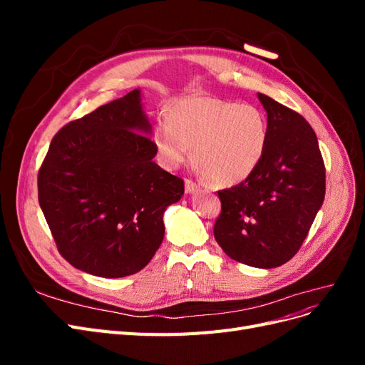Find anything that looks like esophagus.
<instances>
[{
  "instance_id": "esophagus-1",
  "label": "esophagus",
  "mask_w": 365,
  "mask_h": 365,
  "mask_svg": "<svg viewBox=\"0 0 365 365\" xmlns=\"http://www.w3.org/2000/svg\"><path fill=\"white\" fill-rule=\"evenodd\" d=\"M197 189V184L193 180H185V192L187 193H193Z\"/></svg>"
}]
</instances>
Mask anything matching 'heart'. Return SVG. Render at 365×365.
Instances as JSON below:
<instances>
[{"instance_id": "b5f03b06", "label": "heart", "mask_w": 365, "mask_h": 365, "mask_svg": "<svg viewBox=\"0 0 365 365\" xmlns=\"http://www.w3.org/2000/svg\"><path fill=\"white\" fill-rule=\"evenodd\" d=\"M153 145L165 168L190 158L215 185H235L254 173L268 145V121L259 108L215 97L176 101L168 121H158Z\"/></svg>"}]
</instances>
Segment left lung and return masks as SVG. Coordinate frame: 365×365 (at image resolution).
<instances>
[{
	"label": "left lung",
	"mask_w": 365,
	"mask_h": 365,
	"mask_svg": "<svg viewBox=\"0 0 365 365\" xmlns=\"http://www.w3.org/2000/svg\"><path fill=\"white\" fill-rule=\"evenodd\" d=\"M268 114V145L254 173L219 190L213 233L228 257L248 267L275 268L303 245L324 201L326 168L306 118L257 94Z\"/></svg>",
	"instance_id": "8db88e82"
}]
</instances>
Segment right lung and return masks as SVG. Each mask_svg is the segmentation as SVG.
Instances as JSON below:
<instances>
[{
  "label": "right lung",
  "mask_w": 365,
  "mask_h": 365,
  "mask_svg": "<svg viewBox=\"0 0 365 365\" xmlns=\"http://www.w3.org/2000/svg\"><path fill=\"white\" fill-rule=\"evenodd\" d=\"M140 90L70 121L38 172V200L61 256L105 279L141 271L164 237L163 215L184 181L152 161Z\"/></svg>",
  "instance_id": "add662e5"
}]
</instances>
